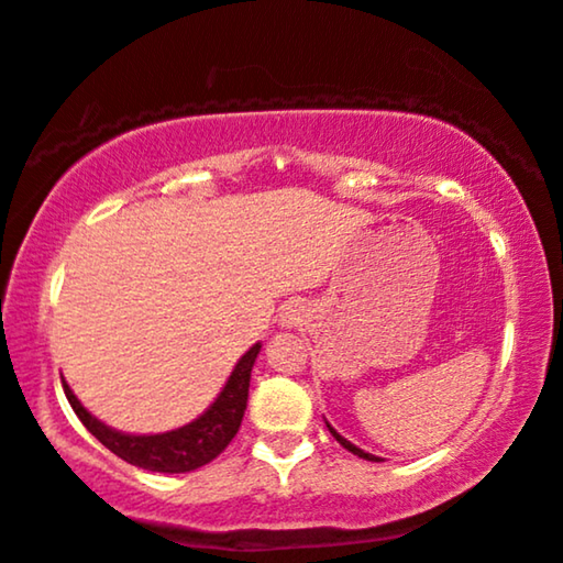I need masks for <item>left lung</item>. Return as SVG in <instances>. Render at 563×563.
<instances>
[{
    "label": "left lung",
    "instance_id": "obj_1",
    "mask_svg": "<svg viewBox=\"0 0 563 563\" xmlns=\"http://www.w3.org/2000/svg\"><path fill=\"white\" fill-rule=\"evenodd\" d=\"M328 431H330V433H333V439H335L338 443H341V445H343V449H347V451H351V453H355V456H361V459H365V461H380L378 456H373V453H365V451H361V449H358V445H355V443H351V441H347V439H343V435H341V433H338L333 426H328Z\"/></svg>",
    "mask_w": 563,
    "mask_h": 563
}]
</instances>
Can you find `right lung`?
<instances>
[{"label": "right lung", "instance_id": "1", "mask_svg": "<svg viewBox=\"0 0 563 563\" xmlns=\"http://www.w3.org/2000/svg\"><path fill=\"white\" fill-rule=\"evenodd\" d=\"M257 353H261V345H253L238 361L233 376L228 378L222 394L198 421L177 428V431L157 435H128L112 431V428H107L95 416L87 413L65 380H62V388H65V396L79 421L114 456H120L122 461H128L137 468L157 471V474H187V471H195L205 466V463H210L212 459H218L228 449V443L235 439L238 428L243 423L250 371H253Z\"/></svg>", "mask_w": 563, "mask_h": 563}]
</instances>
